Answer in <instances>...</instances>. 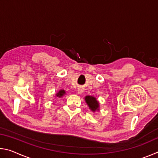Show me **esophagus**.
Listing matches in <instances>:
<instances>
[{
	"label": "esophagus",
	"mask_w": 158,
	"mask_h": 158,
	"mask_svg": "<svg viewBox=\"0 0 158 158\" xmlns=\"http://www.w3.org/2000/svg\"><path fill=\"white\" fill-rule=\"evenodd\" d=\"M82 93H83V89H81V88H79V89H78V93H79V94H81Z\"/></svg>",
	"instance_id": "esophagus-1"
}]
</instances>
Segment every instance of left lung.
I'll use <instances>...</instances> for the list:
<instances>
[{"label":"left lung","mask_w":158,"mask_h":158,"mask_svg":"<svg viewBox=\"0 0 158 158\" xmlns=\"http://www.w3.org/2000/svg\"><path fill=\"white\" fill-rule=\"evenodd\" d=\"M85 100L86 103L88 104V105L89 106V108H90L92 111H95L96 110H98V102L96 100V99L94 97H92V96H86L85 98Z\"/></svg>","instance_id":"8db88e82"}]
</instances>
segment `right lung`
<instances>
[{
    "label": "right lung",
    "instance_id": "1",
    "mask_svg": "<svg viewBox=\"0 0 158 158\" xmlns=\"http://www.w3.org/2000/svg\"><path fill=\"white\" fill-rule=\"evenodd\" d=\"M63 94H65V90H61L59 92H58V93H57L56 95L58 96V97H61V96L63 95Z\"/></svg>",
    "mask_w": 158,
    "mask_h": 158
}]
</instances>
